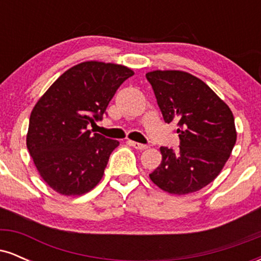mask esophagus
I'll return each instance as SVG.
<instances>
[{"instance_id":"1","label":"esophagus","mask_w":261,"mask_h":261,"mask_svg":"<svg viewBox=\"0 0 261 261\" xmlns=\"http://www.w3.org/2000/svg\"><path fill=\"white\" fill-rule=\"evenodd\" d=\"M127 143H128V145L133 146V147H135L136 149H141V151H142V149L148 148V146H147V145H143V143L135 142V141H127Z\"/></svg>"}]
</instances>
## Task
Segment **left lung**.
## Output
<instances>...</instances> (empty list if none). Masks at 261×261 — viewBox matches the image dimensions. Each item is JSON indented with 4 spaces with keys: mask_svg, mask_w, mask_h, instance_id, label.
I'll use <instances>...</instances> for the list:
<instances>
[{
    "mask_svg": "<svg viewBox=\"0 0 261 261\" xmlns=\"http://www.w3.org/2000/svg\"><path fill=\"white\" fill-rule=\"evenodd\" d=\"M146 79L166 122L178 124L180 145L161 147L162 162L151 180L174 195L195 193L214 180L236 145L234 118L220 97L201 80L184 71H152Z\"/></svg>",
    "mask_w": 261,
    "mask_h": 261,
    "instance_id": "obj_1",
    "label": "left lung"
}]
</instances>
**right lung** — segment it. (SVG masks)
Wrapping results in <instances>:
<instances>
[{"mask_svg": "<svg viewBox=\"0 0 261 261\" xmlns=\"http://www.w3.org/2000/svg\"><path fill=\"white\" fill-rule=\"evenodd\" d=\"M134 76L122 65L86 61L68 68L44 93L29 119L27 147L39 174L66 196L91 191L103 178L119 141L92 134L124 81Z\"/></svg>", "mask_w": 261, "mask_h": 261, "instance_id": "1", "label": "right lung"}]
</instances>
